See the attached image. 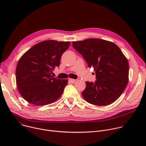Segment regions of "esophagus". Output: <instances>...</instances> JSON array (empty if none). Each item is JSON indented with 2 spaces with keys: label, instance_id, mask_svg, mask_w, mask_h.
I'll use <instances>...</instances> for the list:
<instances>
[{
  "label": "esophagus",
  "instance_id": "obj_1",
  "mask_svg": "<svg viewBox=\"0 0 146 146\" xmlns=\"http://www.w3.org/2000/svg\"><path fill=\"white\" fill-rule=\"evenodd\" d=\"M69 81L70 83H74V82L76 81V80L72 79V78H69Z\"/></svg>",
  "mask_w": 146,
  "mask_h": 146
}]
</instances>
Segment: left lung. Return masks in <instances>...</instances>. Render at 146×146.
<instances>
[{"mask_svg": "<svg viewBox=\"0 0 146 146\" xmlns=\"http://www.w3.org/2000/svg\"><path fill=\"white\" fill-rule=\"evenodd\" d=\"M73 48L95 71V82L87 81L81 93L88 103L107 106L114 102L125 89L129 76V64L119 48L111 41L88 38L73 41Z\"/></svg>", "mask_w": 146, "mask_h": 146, "instance_id": "left-lung-1", "label": "left lung"}]
</instances>
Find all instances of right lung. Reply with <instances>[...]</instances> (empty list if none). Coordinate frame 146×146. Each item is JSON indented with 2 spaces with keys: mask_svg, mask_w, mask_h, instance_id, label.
Masks as SVG:
<instances>
[{
  "mask_svg": "<svg viewBox=\"0 0 146 146\" xmlns=\"http://www.w3.org/2000/svg\"><path fill=\"white\" fill-rule=\"evenodd\" d=\"M69 46V41H43L21 57L16 68V83L19 92L27 102L43 106L54 102L62 95L68 80L51 74L60 65L61 56Z\"/></svg>",
  "mask_w": 146,
  "mask_h": 146,
  "instance_id": "obj_1",
  "label": "right lung"
}]
</instances>
